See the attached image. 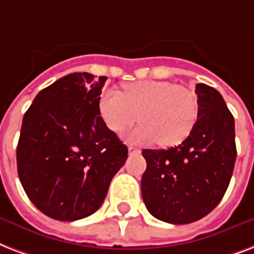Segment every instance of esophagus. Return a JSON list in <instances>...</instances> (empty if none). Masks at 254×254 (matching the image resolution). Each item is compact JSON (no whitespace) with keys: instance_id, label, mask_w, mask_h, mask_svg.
Here are the masks:
<instances>
[{"instance_id":"esophagus-1","label":"esophagus","mask_w":254,"mask_h":254,"mask_svg":"<svg viewBox=\"0 0 254 254\" xmlns=\"http://www.w3.org/2000/svg\"><path fill=\"white\" fill-rule=\"evenodd\" d=\"M127 152H129V154H140L141 153V150L140 149H137V148H134V146H129V148H127Z\"/></svg>"}]
</instances>
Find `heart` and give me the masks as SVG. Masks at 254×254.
Returning a JSON list of instances; mask_svg holds the SVG:
<instances>
[{
	"label": "heart",
	"instance_id": "1",
	"mask_svg": "<svg viewBox=\"0 0 254 254\" xmlns=\"http://www.w3.org/2000/svg\"><path fill=\"white\" fill-rule=\"evenodd\" d=\"M124 93L106 90L100 98V113L106 127L121 133L140 120L127 134L135 144L169 148L185 141L198 120L196 94L187 86L169 81L142 80L124 85Z\"/></svg>",
	"mask_w": 254,
	"mask_h": 254
}]
</instances>
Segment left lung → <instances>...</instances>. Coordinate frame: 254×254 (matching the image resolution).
Returning <instances> with one entry per match:
<instances>
[{"mask_svg":"<svg viewBox=\"0 0 254 254\" xmlns=\"http://www.w3.org/2000/svg\"><path fill=\"white\" fill-rule=\"evenodd\" d=\"M198 120L187 140L170 149H144L145 206L169 224H190L216 208L229 187L236 150L235 119L220 93L196 85Z\"/></svg>","mask_w":254,"mask_h":254,"instance_id":"1","label":"left lung"}]
</instances>
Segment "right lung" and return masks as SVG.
Instances as JSON below:
<instances>
[{
    "instance_id": "obj_1",
    "label": "right lung",
    "mask_w": 254,
    "mask_h": 254,
    "mask_svg": "<svg viewBox=\"0 0 254 254\" xmlns=\"http://www.w3.org/2000/svg\"><path fill=\"white\" fill-rule=\"evenodd\" d=\"M106 77L71 73L42 89L22 120L17 170L38 210L58 221L93 214L127 158V148L104 123Z\"/></svg>"
}]
</instances>
